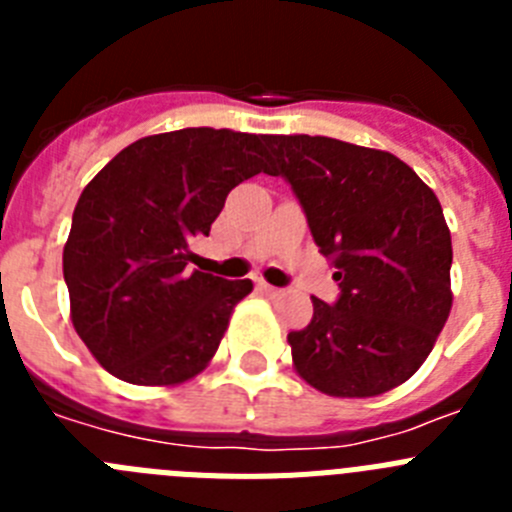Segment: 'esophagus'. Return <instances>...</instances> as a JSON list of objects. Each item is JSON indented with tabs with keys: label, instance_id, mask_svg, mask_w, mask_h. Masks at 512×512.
Here are the masks:
<instances>
[{
	"label": "esophagus",
	"instance_id": "obj_1",
	"mask_svg": "<svg viewBox=\"0 0 512 512\" xmlns=\"http://www.w3.org/2000/svg\"><path fill=\"white\" fill-rule=\"evenodd\" d=\"M259 289H261V292H264L266 297H282L284 295V289L271 287V284H266V282H259Z\"/></svg>",
	"mask_w": 512,
	"mask_h": 512
}]
</instances>
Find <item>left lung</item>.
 <instances>
[{
  "instance_id": "obj_1",
  "label": "left lung",
  "mask_w": 512,
  "mask_h": 512,
  "mask_svg": "<svg viewBox=\"0 0 512 512\" xmlns=\"http://www.w3.org/2000/svg\"><path fill=\"white\" fill-rule=\"evenodd\" d=\"M320 253L336 305L287 336L292 364L330 397H377L408 382L449 320L451 233L433 189L405 161L325 135H266Z\"/></svg>"
}]
</instances>
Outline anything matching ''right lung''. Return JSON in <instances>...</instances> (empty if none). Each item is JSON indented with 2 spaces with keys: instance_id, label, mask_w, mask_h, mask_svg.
Segmentation results:
<instances>
[{
  "instance_id": "right-lung-1",
  "label": "right lung",
  "mask_w": 512,
  "mask_h": 512,
  "mask_svg": "<svg viewBox=\"0 0 512 512\" xmlns=\"http://www.w3.org/2000/svg\"><path fill=\"white\" fill-rule=\"evenodd\" d=\"M266 135L184 128L122 148L84 187L63 246L71 323L122 382L174 387L210 364L251 279L192 269L225 197L264 164Z\"/></svg>"
}]
</instances>
